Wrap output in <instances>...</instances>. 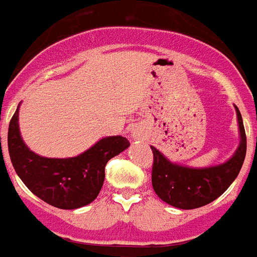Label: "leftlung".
Returning a JSON list of instances; mask_svg holds the SVG:
<instances>
[{
	"label": "left lung",
	"instance_id": "obj_1",
	"mask_svg": "<svg viewBox=\"0 0 257 257\" xmlns=\"http://www.w3.org/2000/svg\"><path fill=\"white\" fill-rule=\"evenodd\" d=\"M239 125L238 149L232 157L223 163L210 167H187L170 161L158 149L150 146L154 155L152 184L155 193L169 205L179 209H196L210 204L231 185L242 169L247 152L244 125L238 107Z\"/></svg>",
	"mask_w": 257,
	"mask_h": 257
}]
</instances>
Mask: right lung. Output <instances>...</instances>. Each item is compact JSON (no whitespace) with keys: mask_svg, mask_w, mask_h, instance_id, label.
I'll list each match as a JSON object with an SVG mask.
<instances>
[{"mask_svg":"<svg viewBox=\"0 0 257 257\" xmlns=\"http://www.w3.org/2000/svg\"><path fill=\"white\" fill-rule=\"evenodd\" d=\"M19 105L8 133L9 154L17 175L34 195L56 208L78 209L94 201L103 187L107 162L129 148L128 140L109 136L77 157H42L31 152L21 136Z\"/></svg>","mask_w":257,"mask_h":257,"instance_id":"1","label":"right lung"}]
</instances>
